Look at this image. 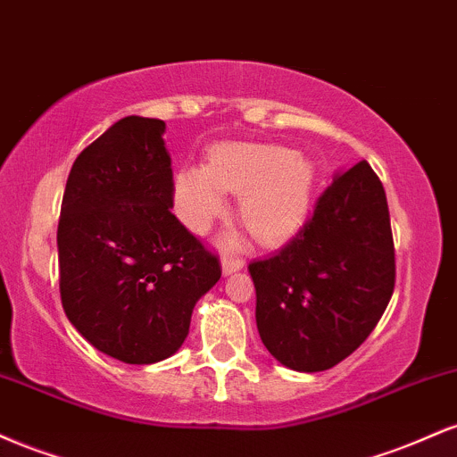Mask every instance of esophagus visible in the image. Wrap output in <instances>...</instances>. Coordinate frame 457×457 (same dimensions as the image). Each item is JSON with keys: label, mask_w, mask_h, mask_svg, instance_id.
I'll list each match as a JSON object with an SVG mask.
<instances>
[{"label": "esophagus", "mask_w": 457, "mask_h": 457, "mask_svg": "<svg viewBox=\"0 0 457 457\" xmlns=\"http://www.w3.org/2000/svg\"><path fill=\"white\" fill-rule=\"evenodd\" d=\"M245 266V262L240 258H236V255H223L221 258V269H223V275H232V272H238L240 269Z\"/></svg>", "instance_id": "1"}]
</instances>
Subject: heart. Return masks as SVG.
<instances>
[{"label": "heart", "instance_id": "heart-1", "mask_svg": "<svg viewBox=\"0 0 457 457\" xmlns=\"http://www.w3.org/2000/svg\"><path fill=\"white\" fill-rule=\"evenodd\" d=\"M316 167L303 152L264 144H221L206 165H187L174 178V206L193 232H206L228 212V191L240 195L246 228L264 240L287 236L305 217Z\"/></svg>", "mask_w": 457, "mask_h": 457}]
</instances>
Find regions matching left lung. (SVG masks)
I'll return each instance as SVG.
<instances>
[{"label":"left lung","instance_id":"obj_1","mask_svg":"<svg viewBox=\"0 0 457 457\" xmlns=\"http://www.w3.org/2000/svg\"><path fill=\"white\" fill-rule=\"evenodd\" d=\"M262 344L295 371H324L370 337L395 287L389 206L370 162L339 174L281 251L249 264Z\"/></svg>","mask_w":457,"mask_h":457}]
</instances>
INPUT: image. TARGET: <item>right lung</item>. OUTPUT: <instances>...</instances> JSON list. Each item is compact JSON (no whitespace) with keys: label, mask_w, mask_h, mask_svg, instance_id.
<instances>
[{"label":"right lung","mask_w":457,"mask_h":457,"mask_svg":"<svg viewBox=\"0 0 457 457\" xmlns=\"http://www.w3.org/2000/svg\"><path fill=\"white\" fill-rule=\"evenodd\" d=\"M165 122L118 120L68 174L57 225L68 320L103 354L150 365L180 348L195 303L221 277L178 219Z\"/></svg>","instance_id":"1"}]
</instances>
